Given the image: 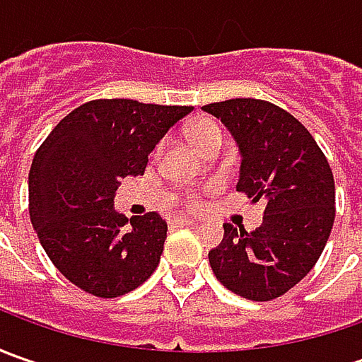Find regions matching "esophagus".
<instances>
[{"mask_svg": "<svg viewBox=\"0 0 362 362\" xmlns=\"http://www.w3.org/2000/svg\"><path fill=\"white\" fill-rule=\"evenodd\" d=\"M171 223H173L175 228H189V226H195L197 221L195 219H189V217H173Z\"/></svg>", "mask_w": 362, "mask_h": 362, "instance_id": "34e87169", "label": "esophagus"}]
</instances>
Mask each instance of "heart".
I'll use <instances>...</instances> for the list:
<instances>
[{
	"instance_id": "b5f03b06",
	"label": "heart",
	"mask_w": 362,
	"mask_h": 362,
	"mask_svg": "<svg viewBox=\"0 0 362 362\" xmlns=\"http://www.w3.org/2000/svg\"><path fill=\"white\" fill-rule=\"evenodd\" d=\"M214 136H221V127L217 124L216 120L199 119L189 127V139H191L193 145H197L199 148H203V145L209 139H214ZM185 203L191 205V207L197 205V193L195 191H189L187 195H185Z\"/></svg>"
}]
</instances>
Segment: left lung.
Wrapping results in <instances>:
<instances>
[{"label": "left lung", "mask_w": 362, "mask_h": 362, "mask_svg": "<svg viewBox=\"0 0 362 362\" xmlns=\"http://www.w3.org/2000/svg\"><path fill=\"white\" fill-rule=\"evenodd\" d=\"M233 134L242 153L238 191L264 202L254 231L223 226L209 252L216 278L233 294L266 302L313 270L334 223V177L308 129L284 108L257 98L203 106Z\"/></svg>", "instance_id": "left-lung-1"}]
</instances>
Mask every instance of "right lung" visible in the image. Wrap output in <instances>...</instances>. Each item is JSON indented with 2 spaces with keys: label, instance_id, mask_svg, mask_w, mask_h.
I'll return each mask as SVG.
<instances>
[{
  "label": "right lung",
  "instance_id": "obj_1",
  "mask_svg": "<svg viewBox=\"0 0 362 362\" xmlns=\"http://www.w3.org/2000/svg\"><path fill=\"white\" fill-rule=\"evenodd\" d=\"M193 106L100 98L64 117L35 151L30 219L66 280L98 298H117L151 278L167 240L157 214L115 211L119 179L143 175L148 153Z\"/></svg>",
  "mask_w": 362,
  "mask_h": 362
}]
</instances>
